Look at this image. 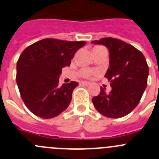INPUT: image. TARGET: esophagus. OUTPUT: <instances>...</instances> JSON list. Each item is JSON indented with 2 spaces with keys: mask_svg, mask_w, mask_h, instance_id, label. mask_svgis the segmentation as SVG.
Instances as JSON below:
<instances>
[{
  "mask_svg": "<svg viewBox=\"0 0 159 159\" xmlns=\"http://www.w3.org/2000/svg\"><path fill=\"white\" fill-rule=\"evenodd\" d=\"M81 84H84V85H89L90 84V82H89V81H81Z\"/></svg>",
  "mask_w": 159,
  "mask_h": 159,
  "instance_id": "esophagus-1",
  "label": "esophagus"
}]
</instances>
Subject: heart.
Instances as JSON below:
<instances>
[{"label": "heart", "mask_w": 159, "mask_h": 159, "mask_svg": "<svg viewBox=\"0 0 159 159\" xmlns=\"http://www.w3.org/2000/svg\"><path fill=\"white\" fill-rule=\"evenodd\" d=\"M104 50H106V49H105L104 47H99V46H96V47H94L93 50H92V51H93V52H99V51H104ZM92 73H93V72H92V70H89V69H82V70L80 71V74H81V76L85 77V78L90 77L91 75H92Z\"/></svg>", "instance_id": "heart-1"}]
</instances>
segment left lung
<instances>
[{"mask_svg":"<svg viewBox=\"0 0 159 159\" xmlns=\"http://www.w3.org/2000/svg\"><path fill=\"white\" fill-rule=\"evenodd\" d=\"M109 51V67L105 77L112 90L106 93L101 87L99 95L92 98L97 111L109 118H120L130 113L139 103L147 87L148 66L141 51L130 44L114 38L92 41Z\"/></svg>","mask_w":159,"mask_h":159,"instance_id":"obj_1","label":"left lung"}]
</instances>
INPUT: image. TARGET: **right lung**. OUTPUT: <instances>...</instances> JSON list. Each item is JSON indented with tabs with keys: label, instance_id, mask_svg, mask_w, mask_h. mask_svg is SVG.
<instances>
[{
	"label": "right lung",
	"instance_id": "right-lung-1",
	"mask_svg": "<svg viewBox=\"0 0 159 159\" xmlns=\"http://www.w3.org/2000/svg\"><path fill=\"white\" fill-rule=\"evenodd\" d=\"M84 41L44 39L29 46L17 62L16 82L26 107L35 116L50 119L70 104L76 81L58 86L63 67L70 66Z\"/></svg>",
	"mask_w": 159,
	"mask_h": 159
}]
</instances>
